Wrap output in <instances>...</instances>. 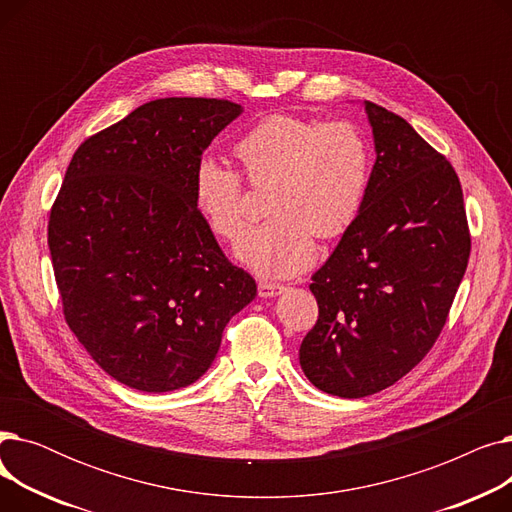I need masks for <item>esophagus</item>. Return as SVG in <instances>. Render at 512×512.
<instances>
[{
	"label": "esophagus",
	"instance_id": "esophagus-1",
	"mask_svg": "<svg viewBox=\"0 0 512 512\" xmlns=\"http://www.w3.org/2000/svg\"><path fill=\"white\" fill-rule=\"evenodd\" d=\"M257 290H259V297L272 299V297H278V294H282L286 290V286L276 284V282H259Z\"/></svg>",
	"mask_w": 512,
	"mask_h": 512
}]
</instances>
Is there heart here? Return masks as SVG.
<instances>
[{
  "label": "heart",
  "mask_w": 512,
  "mask_h": 512,
  "mask_svg": "<svg viewBox=\"0 0 512 512\" xmlns=\"http://www.w3.org/2000/svg\"><path fill=\"white\" fill-rule=\"evenodd\" d=\"M240 174L201 157L193 201L209 230L232 240L247 220L245 184L265 188L267 218L236 242V257L263 278H290L313 263L319 238H336L355 224L371 180V149L348 120L315 122L270 114L232 145Z\"/></svg>",
  "instance_id": "1"
}]
</instances>
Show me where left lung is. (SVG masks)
Instances as JSON below:
<instances>
[{
  "mask_svg": "<svg viewBox=\"0 0 512 512\" xmlns=\"http://www.w3.org/2000/svg\"><path fill=\"white\" fill-rule=\"evenodd\" d=\"M365 112L378 153L369 191L311 278L319 315L299 351L309 382L340 398L392 386L429 353L471 253L450 161L386 107Z\"/></svg>",
  "mask_w": 512,
  "mask_h": 512,
  "instance_id": "obj_1",
  "label": "left lung"
}]
</instances>
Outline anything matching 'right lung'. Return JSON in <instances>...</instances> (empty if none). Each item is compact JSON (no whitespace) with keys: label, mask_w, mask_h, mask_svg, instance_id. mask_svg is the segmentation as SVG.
I'll return each instance as SVG.
<instances>
[{"label":"right lung","mask_w":512,"mask_h":512,"mask_svg":"<svg viewBox=\"0 0 512 512\" xmlns=\"http://www.w3.org/2000/svg\"><path fill=\"white\" fill-rule=\"evenodd\" d=\"M240 112L228 99H155L70 159L47 226L53 274L66 324L124 386L193 384L255 299L193 201L197 161Z\"/></svg>","instance_id":"1"}]
</instances>
